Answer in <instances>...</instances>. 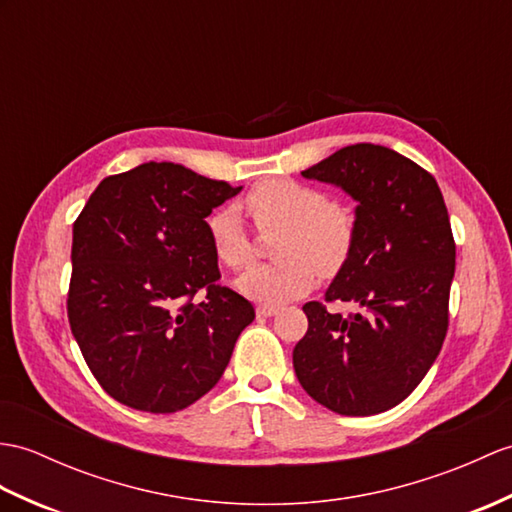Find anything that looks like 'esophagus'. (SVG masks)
Masks as SVG:
<instances>
[{"instance_id":"1","label":"esophagus","mask_w":512,"mask_h":512,"mask_svg":"<svg viewBox=\"0 0 512 512\" xmlns=\"http://www.w3.org/2000/svg\"><path fill=\"white\" fill-rule=\"evenodd\" d=\"M277 312H279V305H257V316H261V318L275 316Z\"/></svg>"}]
</instances>
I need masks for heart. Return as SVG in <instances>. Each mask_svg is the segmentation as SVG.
I'll return each instance as SVG.
<instances>
[{
  "instance_id": "b5f03b06",
  "label": "heart",
  "mask_w": 512,
  "mask_h": 512,
  "mask_svg": "<svg viewBox=\"0 0 512 512\" xmlns=\"http://www.w3.org/2000/svg\"><path fill=\"white\" fill-rule=\"evenodd\" d=\"M242 207L259 231L281 229L275 242V264L253 266L237 281L248 299L281 303L310 292L318 272L336 277L353 253L358 222L353 211L331 202L323 189L268 178L257 183ZM213 253L231 270L253 261V242L235 209H220L207 222Z\"/></svg>"
}]
</instances>
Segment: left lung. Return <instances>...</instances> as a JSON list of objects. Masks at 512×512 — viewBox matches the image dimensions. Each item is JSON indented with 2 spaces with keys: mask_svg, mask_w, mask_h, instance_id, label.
Segmentation results:
<instances>
[{
  "mask_svg": "<svg viewBox=\"0 0 512 512\" xmlns=\"http://www.w3.org/2000/svg\"><path fill=\"white\" fill-rule=\"evenodd\" d=\"M360 202L353 253L325 302H355L342 317L303 305L307 334L292 362L307 395L344 417L406 399L441 353L449 327L456 242L436 178L403 154L355 144L303 172Z\"/></svg>",
  "mask_w": 512,
  "mask_h": 512,
  "instance_id": "8db88e82",
  "label": "left lung"
}]
</instances>
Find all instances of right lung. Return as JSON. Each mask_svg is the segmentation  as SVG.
I'll return each instance as SVG.
<instances>
[{"mask_svg": "<svg viewBox=\"0 0 512 512\" xmlns=\"http://www.w3.org/2000/svg\"><path fill=\"white\" fill-rule=\"evenodd\" d=\"M240 189L178 163L150 161L106 176L80 211L69 327L115 401L168 414L218 384L255 310L218 283L205 218Z\"/></svg>", "mask_w": 512, "mask_h": 512, "instance_id": "add662e5", "label": "right lung"}]
</instances>
